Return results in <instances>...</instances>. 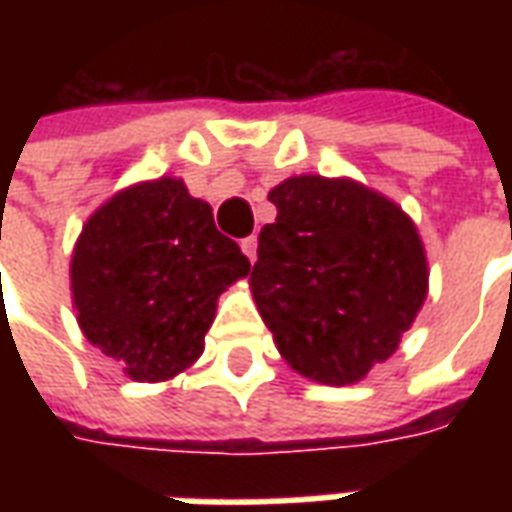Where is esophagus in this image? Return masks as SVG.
<instances>
[{
    "instance_id": "1",
    "label": "esophagus",
    "mask_w": 512,
    "mask_h": 512,
    "mask_svg": "<svg viewBox=\"0 0 512 512\" xmlns=\"http://www.w3.org/2000/svg\"><path fill=\"white\" fill-rule=\"evenodd\" d=\"M241 249H244V255L249 257V263H255V257H257V238H255V235L244 238V241H241Z\"/></svg>"
}]
</instances>
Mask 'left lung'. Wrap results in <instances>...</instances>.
Masks as SVG:
<instances>
[{"mask_svg":"<svg viewBox=\"0 0 512 512\" xmlns=\"http://www.w3.org/2000/svg\"><path fill=\"white\" fill-rule=\"evenodd\" d=\"M252 296L279 354L318 384H356L395 354L428 296L414 222L348 178L299 175L268 191Z\"/></svg>","mask_w":512,"mask_h":512,"instance_id":"left-lung-1","label":"left lung"}]
</instances>
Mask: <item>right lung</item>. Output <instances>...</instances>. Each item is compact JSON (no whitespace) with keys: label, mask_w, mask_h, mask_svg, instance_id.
<instances>
[{"label":"right lung","mask_w":512,"mask_h":512,"mask_svg":"<svg viewBox=\"0 0 512 512\" xmlns=\"http://www.w3.org/2000/svg\"><path fill=\"white\" fill-rule=\"evenodd\" d=\"M249 260L178 178L117 191L87 219L71 260L84 337L134 381H169L205 351L216 301Z\"/></svg>","instance_id":"1"}]
</instances>
